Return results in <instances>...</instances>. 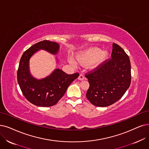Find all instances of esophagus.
<instances>
[{"label":"esophagus","mask_w":149,"mask_h":149,"mask_svg":"<svg viewBox=\"0 0 149 149\" xmlns=\"http://www.w3.org/2000/svg\"><path fill=\"white\" fill-rule=\"evenodd\" d=\"M84 76H83L82 74H80L79 76V77H78V79L79 80H80V81H82V80H84Z\"/></svg>","instance_id":"1"}]
</instances>
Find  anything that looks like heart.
<instances>
[{
  "label": "heart",
  "instance_id": "1",
  "mask_svg": "<svg viewBox=\"0 0 149 149\" xmlns=\"http://www.w3.org/2000/svg\"><path fill=\"white\" fill-rule=\"evenodd\" d=\"M109 56L108 51H102L99 47H94L78 53L75 56V60L82 66L88 65L89 68L95 69L104 63L109 58ZM68 62L73 65L75 64V62L71 59H68Z\"/></svg>",
  "mask_w": 149,
  "mask_h": 149
}]
</instances>
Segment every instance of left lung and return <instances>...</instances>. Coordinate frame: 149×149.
<instances>
[{"label":"left lung","mask_w":149,"mask_h":149,"mask_svg":"<svg viewBox=\"0 0 149 149\" xmlns=\"http://www.w3.org/2000/svg\"><path fill=\"white\" fill-rule=\"evenodd\" d=\"M110 60L86 74L89 82L87 98L92 104L106 107L120 100L131 83L130 58L122 47L112 44Z\"/></svg>","instance_id":"left-lung-1"}]
</instances>
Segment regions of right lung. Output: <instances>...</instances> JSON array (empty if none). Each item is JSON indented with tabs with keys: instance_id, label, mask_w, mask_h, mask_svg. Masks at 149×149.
<instances>
[{
	"instance_id": "1",
	"label": "right lung",
	"mask_w": 149,
	"mask_h": 149,
	"mask_svg": "<svg viewBox=\"0 0 149 149\" xmlns=\"http://www.w3.org/2000/svg\"><path fill=\"white\" fill-rule=\"evenodd\" d=\"M60 46L56 42L43 40L29 47L21 58L17 73V82L26 98L35 105L49 107L56 104L71 83L79 75L78 73L68 74L59 68H56L50 75L40 79L31 74L29 61L35 52L42 49L57 55Z\"/></svg>"
}]
</instances>
